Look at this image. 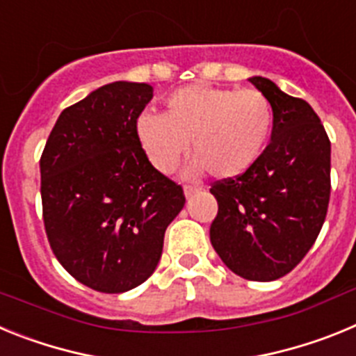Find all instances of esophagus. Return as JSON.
<instances>
[{
	"instance_id": "esophagus-1",
	"label": "esophagus",
	"mask_w": 356,
	"mask_h": 356,
	"mask_svg": "<svg viewBox=\"0 0 356 356\" xmlns=\"http://www.w3.org/2000/svg\"><path fill=\"white\" fill-rule=\"evenodd\" d=\"M184 191H185V196L191 197V196H194L196 193H200L201 187H197V185H185Z\"/></svg>"
}]
</instances>
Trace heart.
<instances>
[{
  "label": "heart",
  "mask_w": 356,
  "mask_h": 356,
  "mask_svg": "<svg viewBox=\"0 0 356 356\" xmlns=\"http://www.w3.org/2000/svg\"><path fill=\"white\" fill-rule=\"evenodd\" d=\"M163 115L143 114L135 131L160 172L175 171L181 156L196 155L193 171L234 178L253 168L273 130V106L254 89L196 83L165 97Z\"/></svg>",
  "instance_id": "1"
}]
</instances>
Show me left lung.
Masks as SVG:
<instances>
[{"label": "left lung", "instance_id": "obj_1", "mask_svg": "<svg viewBox=\"0 0 356 356\" xmlns=\"http://www.w3.org/2000/svg\"><path fill=\"white\" fill-rule=\"evenodd\" d=\"M251 83L273 106L271 143L253 168L213 181L210 242L228 269L251 282L291 273L314 246L330 203V139L319 115L262 76Z\"/></svg>", "mask_w": 356, "mask_h": 356}]
</instances>
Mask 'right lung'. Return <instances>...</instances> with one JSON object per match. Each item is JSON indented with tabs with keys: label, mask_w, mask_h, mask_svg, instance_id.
<instances>
[{
	"label": "right lung",
	"mask_w": 356,
	"mask_h": 356,
	"mask_svg": "<svg viewBox=\"0 0 356 356\" xmlns=\"http://www.w3.org/2000/svg\"><path fill=\"white\" fill-rule=\"evenodd\" d=\"M153 97L147 83L114 81L67 106L40 156L49 246L80 284L106 294L144 284L162 257L181 185L156 171L135 124Z\"/></svg>",
	"instance_id": "1"
}]
</instances>
